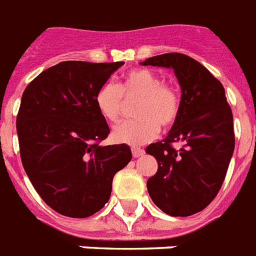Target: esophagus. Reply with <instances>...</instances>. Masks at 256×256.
Masks as SVG:
<instances>
[{
  "mask_svg": "<svg viewBox=\"0 0 256 256\" xmlns=\"http://www.w3.org/2000/svg\"><path fill=\"white\" fill-rule=\"evenodd\" d=\"M132 156L134 158H140L144 155V150L139 148V147H132Z\"/></svg>",
  "mask_w": 256,
  "mask_h": 256,
  "instance_id": "esophagus-1",
  "label": "esophagus"
}]
</instances>
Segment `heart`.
Wrapping results in <instances>:
<instances>
[{"instance_id":"heart-1","label":"heart","mask_w":256,"mask_h":256,"mask_svg":"<svg viewBox=\"0 0 256 256\" xmlns=\"http://www.w3.org/2000/svg\"><path fill=\"white\" fill-rule=\"evenodd\" d=\"M124 98H138L134 108L136 118L117 124L112 138L114 142L142 144L156 136L159 126L171 128L180 112V96L174 85L163 82L156 72L136 68L124 74L120 85L104 82L96 93L97 109L109 122L118 121Z\"/></svg>"}]
</instances>
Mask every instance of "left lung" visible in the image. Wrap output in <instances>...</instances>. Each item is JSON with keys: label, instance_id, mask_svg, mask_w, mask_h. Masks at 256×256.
Instances as JSON below:
<instances>
[{"label": "left lung", "instance_id": "obj_1", "mask_svg": "<svg viewBox=\"0 0 256 256\" xmlns=\"http://www.w3.org/2000/svg\"><path fill=\"white\" fill-rule=\"evenodd\" d=\"M140 64L171 68L182 88L178 120L163 140L146 148L158 162L147 190L166 214L188 217L205 209L225 180L236 143L232 109L221 82L184 54L152 56Z\"/></svg>", "mask_w": 256, "mask_h": 256}]
</instances>
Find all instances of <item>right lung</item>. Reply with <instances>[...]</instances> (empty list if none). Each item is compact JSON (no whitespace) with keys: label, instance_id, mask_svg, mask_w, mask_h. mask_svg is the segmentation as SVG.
<instances>
[{"label":"right lung","instance_id":"obj_1","mask_svg":"<svg viewBox=\"0 0 256 256\" xmlns=\"http://www.w3.org/2000/svg\"><path fill=\"white\" fill-rule=\"evenodd\" d=\"M124 64L62 62L22 94L16 116L22 164L42 200L60 214L85 218L101 210L114 175L132 160L124 143L100 146L110 128L94 101Z\"/></svg>","mask_w":256,"mask_h":256}]
</instances>
